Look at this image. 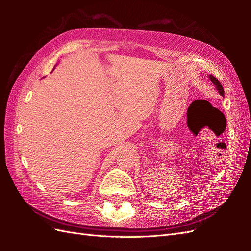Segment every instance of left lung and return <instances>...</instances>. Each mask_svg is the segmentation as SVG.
Returning <instances> with one entry per match:
<instances>
[{
  "label": "left lung",
  "mask_w": 251,
  "mask_h": 251,
  "mask_svg": "<svg viewBox=\"0 0 251 251\" xmlns=\"http://www.w3.org/2000/svg\"><path fill=\"white\" fill-rule=\"evenodd\" d=\"M209 79H210V81H211L212 83H214V85L216 86L217 90H218V92H219V94L222 96V97H225V90H223V87H222V85L220 84V82L218 81V79H217L216 77L210 75V74H209Z\"/></svg>",
  "instance_id": "left-lung-1"
}]
</instances>
